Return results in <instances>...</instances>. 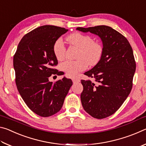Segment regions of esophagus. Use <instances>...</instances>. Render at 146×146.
Returning <instances> with one entry per match:
<instances>
[{
	"label": "esophagus",
	"mask_w": 146,
	"mask_h": 146,
	"mask_svg": "<svg viewBox=\"0 0 146 146\" xmlns=\"http://www.w3.org/2000/svg\"><path fill=\"white\" fill-rule=\"evenodd\" d=\"M72 81H73V82L74 84H75V83H77V82H80V79H78V78L74 77V78H72Z\"/></svg>",
	"instance_id": "1"
}]
</instances>
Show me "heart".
I'll list each match as a JSON object with an SVG mask.
<instances>
[{
	"label": "heart",
	"instance_id": "b5f03b06",
	"mask_svg": "<svg viewBox=\"0 0 146 146\" xmlns=\"http://www.w3.org/2000/svg\"><path fill=\"white\" fill-rule=\"evenodd\" d=\"M71 45L78 49V60H67L60 64V69L69 76H73L84 71L87 66H95L100 60L103 54V46L100 42L94 41L88 35L79 32L71 33L67 37ZM53 53L58 60H63L66 55V48L60 38L54 44Z\"/></svg>",
	"mask_w": 146,
	"mask_h": 146
}]
</instances>
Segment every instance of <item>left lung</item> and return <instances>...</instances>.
Segmentation results:
<instances>
[{"mask_svg":"<svg viewBox=\"0 0 146 146\" xmlns=\"http://www.w3.org/2000/svg\"><path fill=\"white\" fill-rule=\"evenodd\" d=\"M76 29L97 35L103 43L100 60L84 73L91 80H81L80 95L84 110L91 117L102 119L114 114L131 91L136 70L133 51L127 39L110 26Z\"/></svg>","mask_w":146,"mask_h":146,"instance_id":"8db88e82","label":"left lung"}]
</instances>
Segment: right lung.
Instances as JSON below:
<instances>
[{"label":"right lung","instance_id":"right-lung-1","mask_svg":"<svg viewBox=\"0 0 146 146\" xmlns=\"http://www.w3.org/2000/svg\"><path fill=\"white\" fill-rule=\"evenodd\" d=\"M68 31L50 25L34 29L21 39L13 56L17 90L28 107L40 117L58 112L73 84L65 77L54 83L49 81L51 75H63L53 68L58 64L53 46Z\"/></svg>","mask_w":146,"mask_h":146}]
</instances>
